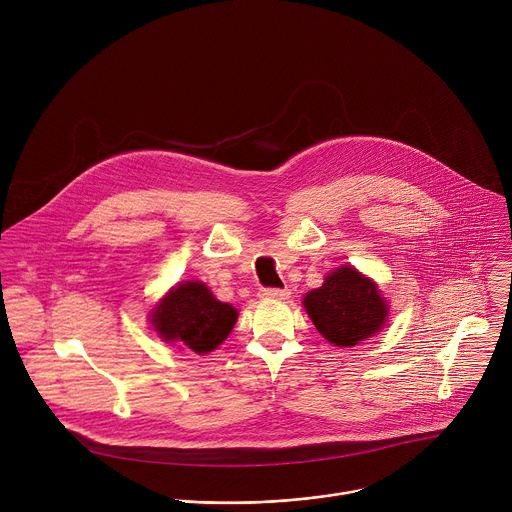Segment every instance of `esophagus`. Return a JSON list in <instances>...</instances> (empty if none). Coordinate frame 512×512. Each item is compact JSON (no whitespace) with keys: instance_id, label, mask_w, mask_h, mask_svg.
<instances>
[{"instance_id":"obj_1","label":"esophagus","mask_w":512,"mask_h":512,"mask_svg":"<svg viewBox=\"0 0 512 512\" xmlns=\"http://www.w3.org/2000/svg\"><path fill=\"white\" fill-rule=\"evenodd\" d=\"M260 298H266V300H286V298H290V290L288 288H262L260 290Z\"/></svg>"}]
</instances>
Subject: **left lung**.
<instances>
[{"mask_svg":"<svg viewBox=\"0 0 512 512\" xmlns=\"http://www.w3.org/2000/svg\"><path fill=\"white\" fill-rule=\"evenodd\" d=\"M304 308L316 330L334 346H356L380 332L388 304L376 282L352 266H340L324 284L304 296Z\"/></svg>","mask_w":512,"mask_h":512,"instance_id":"8db88e82","label":"left lung"}]
</instances>
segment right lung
I'll list each match as a JSON object with an SVG mask.
<instances>
[{"mask_svg": "<svg viewBox=\"0 0 512 512\" xmlns=\"http://www.w3.org/2000/svg\"><path fill=\"white\" fill-rule=\"evenodd\" d=\"M236 318L234 306L216 300L212 290L196 280L174 286L150 314L162 340L184 344L196 354L218 348L232 332Z\"/></svg>", "mask_w": 512, "mask_h": 512, "instance_id": "obj_1", "label": "right lung"}]
</instances>
